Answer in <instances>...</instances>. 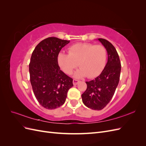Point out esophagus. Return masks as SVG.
Listing matches in <instances>:
<instances>
[{
	"mask_svg": "<svg viewBox=\"0 0 146 146\" xmlns=\"http://www.w3.org/2000/svg\"><path fill=\"white\" fill-rule=\"evenodd\" d=\"M79 82H79V81L77 80H75V79H74V80H73V84H74V85H77V84H78Z\"/></svg>",
	"mask_w": 146,
	"mask_h": 146,
	"instance_id": "34e87169",
	"label": "esophagus"
}]
</instances>
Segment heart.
Segmentation results:
<instances>
[{"mask_svg":"<svg viewBox=\"0 0 146 146\" xmlns=\"http://www.w3.org/2000/svg\"><path fill=\"white\" fill-rule=\"evenodd\" d=\"M107 58V52L105 47L84 42L70 46L69 54L60 52L56 60L57 63L64 72L71 74L73 69L78 65L81 68L74 72V77L87 76L92 78L98 76L102 72Z\"/></svg>","mask_w":146,"mask_h":146,"instance_id":"heart-1","label":"heart"}]
</instances>
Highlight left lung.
Segmentation results:
<instances>
[{
	"mask_svg": "<svg viewBox=\"0 0 146 146\" xmlns=\"http://www.w3.org/2000/svg\"><path fill=\"white\" fill-rule=\"evenodd\" d=\"M98 40L106 48L108 61L99 76L86 82V90L82 95L85 106L94 110H101L110 102L116 91L120 78L121 64L117 52L111 42L105 39Z\"/></svg>",
	"mask_w": 146,
	"mask_h": 146,
	"instance_id": "1",
	"label": "left lung"
}]
</instances>
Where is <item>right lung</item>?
<instances>
[{"mask_svg":"<svg viewBox=\"0 0 146 146\" xmlns=\"http://www.w3.org/2000/svg\"><path fill=\"white\" fill-rule=\"evenodd\" d=\"M70 41L49 37L35 48L30 58L29 72L34 94L42 107L48 110L63 105L72 78L66 75L57 63V55Z\"/></svg>","mask_w":146,"mask_h":146,"instance_id":"obj_1","label":"right lung"}]
</instances>
